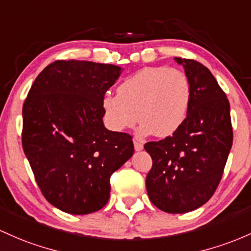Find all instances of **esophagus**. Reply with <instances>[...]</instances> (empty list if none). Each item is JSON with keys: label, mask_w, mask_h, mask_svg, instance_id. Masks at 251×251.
<instances>
[{"label": "esophagus", "mask_w": 251, "mask_h": 251, "mask_svg": "<svg viewBox=\"0 0 251 251\" xmlns=\"http://www.w3.org/2000/svg\"><path fill=\"white\" fill-rule=\"evenodd\" d=\"M133 144H134V150H136V151H140V150H143V148H144V145H143V142H142V140L137 138V137H134V139H133Z\"/></svg>", "instance_id": "obj_1"}]
</instances>
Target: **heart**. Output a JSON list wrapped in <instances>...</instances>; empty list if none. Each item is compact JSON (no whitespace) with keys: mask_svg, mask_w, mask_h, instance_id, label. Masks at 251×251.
Instances as JSON below:
<instances>
[{"mask_svg":"<svg viewBox=\"0 0 251 251\" xmlns=\"http://www.w3.org/2000/svg\"><path fill=\"white\" fill-rule=\"evenodd\" d=\"M117 92L101 100L104 119L115 131L132 127L139 119L142 133L173 136L186 121L192 102L188 77L168 67L140 69L121 82Z\"/></svg>","mask_w":251,"mask_h":251,"instance_id":"heart-1","label":"heart"}]
</instances>
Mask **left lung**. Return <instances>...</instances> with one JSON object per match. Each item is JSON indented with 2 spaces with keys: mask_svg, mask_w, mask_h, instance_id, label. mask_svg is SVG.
Returning a JSON list of instances; mask_svg holds the SVG:
<instances>
[{
  "mask_svg": "<svg viewBox=\"0 0 251 251\" xmlns=\"http://www.w3.org/2000/svg\"><path fill=\"white\" fill-rule=\"evenodd\" d=\"M175 60L191 81V107L176 133L144 145L152 158L145 183L157 208L186 213L207 202L216 192L233 133L230 103L211 71L194 59Z\"/></svg>",
  "mask_w": 251,
  "mask_h": 251,
  "instance_id": "8db88e82",
  "label": "left lung"
}]
</instances>
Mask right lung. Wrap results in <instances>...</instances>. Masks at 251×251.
<instances>
[{"label": "right lung", "mask_w": 251, "mask_h": 251, "mask_svg": "<svg viewBox=\"0 0 251 251\" xmlns=\"http://www.w3.org/2000/svg\"><path fill=\"white\" fill-rule=\"evenodd\" d=\"M121 68L56 60L35 78L23 107V148L45 199L88 214L109 199L111 175L133 155L128 133L107 130L101 100Z\"/></svg>", "instance_id": "right-lung-1"}]
</instances>
